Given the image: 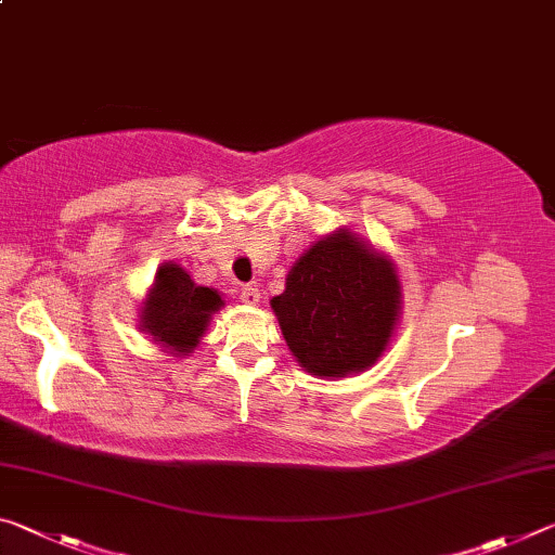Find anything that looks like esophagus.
I'll return each instance as SVG.
<instances>
[{"label":"esophagus","instance_id":"esophagus-1","mask_svg":"<svg viewBox=\"0 0 555 555\" xmlns=\"http://www.w3.org/2000/svg\"><path fill=\"white\" fill-rule=\"evenodd\" d=\"M240 298H242V304L257 306L259 304V288L257 286H242L240 288Z\"/></svg>","mask_w":555,"mask_h":555}]
</instances>
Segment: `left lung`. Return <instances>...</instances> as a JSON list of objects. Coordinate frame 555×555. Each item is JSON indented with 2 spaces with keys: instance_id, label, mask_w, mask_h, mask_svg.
<instances>
[{
  "instance_id": "8db88e82",
  "label": "left lung",
  "mask_w": 555,
  "mask_h": 555,
  "mask_svg": "<svg viewBox=\"0 0 555 555\" xmlns=\"http://www.w3.org/2000/svg\"><path fill=\"white\" fill-rule=\"evenodd\" d=\"M291 354L315 377H347L379 360L401 313L391 261L360 234L337 230L306 249L271 298Z\"/></svg>"
}]
</instances>
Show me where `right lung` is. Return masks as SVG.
Listing matches in <instances>:
<instances>
[{
    "instance_id": "add662e5",
    "label": "right lung",
    "mask_w": 555,
    "mask_h": 555,
    "mask_svg": "<svg viewBox=\"0 0 555 555\" xmlns=\"http://www.w3.org/2000/svg\"><path fill=\"white\" fill-rule=\"evenodd\" d=\"M222 306L218 291L198 286L183 267L164 261L144 298L139 325L164 350L183 357L198 347L212 313Z\"/></svg>"
}]
</instances>
